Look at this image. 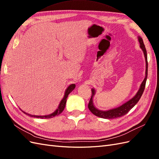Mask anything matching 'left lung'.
Returning <instances> with one entry per match:
<instances>
[{
    "label": "left lung",
    "mask_w": 159,
    "mask_h": 159,
    "mask_svg": "<svg viewBox=\"0 0 159 159\" xmlns=\"http://www.w3.org/2000/svg\"><path fill=\"white\" fill-rule=\"evenodd\" d=\"M138 40L139 43H140V47L143 51L144 56L145 57V61H146V72H145V78L143 81L142 84H141L140 88H139V91H137V94L134 96V97L129 100L128 102L125 103L121 106H119L117 108H115L113 109H110L108 111H102L99 110L96 108L93 103V97L95 93V91L94 89H91V97L89 100V102L88 104V108L90 110V111L92 113L93 115H96L99 117L103 118V119H114L120 117L121 116H123L125 114H127L130 110H131L134 105H135L137 102L140 99L141 97L143 95V93L145 88V84L146 81L147 79V74H148V61H147V50L145 48V44H144L143 39L140 37H138Z\"/></svg>",
    "instance_id": "1"
}]
</instances>
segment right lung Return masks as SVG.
Masks as SVG:
<instances>
[{"instance_id":"obj_1","label":"right lung","mask_w":159,"mask_h":159,"mask_svg":"<svg viewBox=\"0 0 159 159\" xmlns=\"http://www.w3.org/2000/svg\"><path fill=\"white\" fill-rule=\"evenodd\" d=\"M75 88V84H71L70 85L68 86V88L66 89V90L65 91V94H64V98H63V99H62L61 101L60 102L58 107H57V109L55 111L54 113H52V114L48 115H42H42H30V114L26 113V112L23 111H22V112L25 113L27 115H29V116H30V117H36V118H40V119H49V118L54 117L56 116V115H59L62 111H63L64 108H65L66 101H67V98H68V95Z\"/></svg>"}]
</instances>
